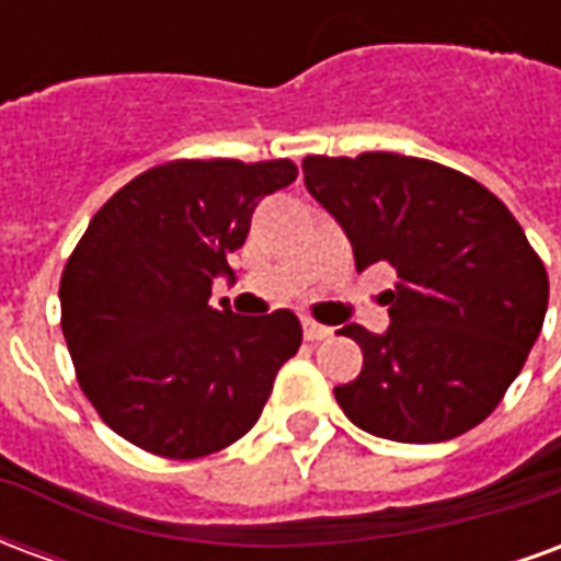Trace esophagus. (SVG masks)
<instances>
[{"mask_svg": "<svg viewBox=\"0 0 561 561\" xmlns=\"http://www.w3.org/2000/svg\"><path fill=\"white\" fill-rule=\"evenodd\" d=\"M330 333H333V330L324 328V324H318V321H309V318H306V321H304V336H306V340H309V342L328 340Z\"/></svg>", "mask_w": 561, "mask_h": 561, "instance_id": "1", "label": "esophagus"}]
</instances>
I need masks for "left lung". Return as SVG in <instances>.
Instances as JSON below:
<instances>
[{"mask_svg": "<svg viewBox=\"0 0 561 561\" xmlns=\"http://www.w3.org/2000/svg\"><path fill=\"white\" fill-rule=\"evenodd\" d=\"M309 195L340 221L354 264L385 261L390 328L345 324L364 348L360 376L333 390L354 426L433 445L493 412L547 316L541 257L499 197L445 164L400 152L306 156Z\"/></svg>", "mask_w": 561, "mask_h": 561, "instance_id": "8db88e82", "label": "left lung"}]
</instances>
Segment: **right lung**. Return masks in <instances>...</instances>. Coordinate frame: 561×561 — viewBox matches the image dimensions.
<instances>
[{"mask_svg":"<svg viewBox=\"0 0 561 561\" xmlns=\"http://www.w3.org/2000/svg\"><path fill=\"white\" fill-rule=\"evenodd\" d=\"M297 180L294 161H168L123 185L59 282L62 333L102 421L131 445L197 459L243 438L304 330L291 309H213L255 207Z\"/></svg>","mask_w":561,"mask_h":561,"instance_id":"1","label":"right lung"}]
</instances>
